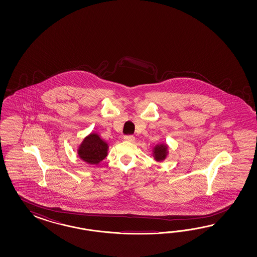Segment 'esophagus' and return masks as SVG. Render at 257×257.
<instances>
[{"label":"esophagus","mask_w":257,"mask_h":257,"mask_svg":"<svg viewBox=\"0 0 257 257\" xmlns=\"http://www.w3.org/2000/svg\"><path fill=\"white\" fill-rule=\"evenodd\" d=\"M124 140L129 141V142H134L135 141V137L132 136V135H127V136L124 137Z\"/></svg>","instance_id":"34e87169"}]
</instances>
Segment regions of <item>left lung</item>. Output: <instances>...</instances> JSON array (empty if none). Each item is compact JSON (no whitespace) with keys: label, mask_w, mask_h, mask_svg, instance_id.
Masks as SVG:
<instances>
[{"label":"left lung","mask_w":257,"mask_h":257,"mask_svg":"<svg viewBox=\"0 0 257 257\" xmlns=\"http://www.w3.org/2000/svg\"><path fill=\"white\" fill-rule=\"evenodd\" d=\"M166 151H167L166 146H163V145L155 148V156H156V159L157 161L163 160L166 156Z\"/></svg>","instance_id":"left-lung-1"}]
</instances>
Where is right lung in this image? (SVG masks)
I'll use <instances>...</instances> for the list:
<instances>
[{"mask_svg":"<svg viewBox=\"0 0 257 257\" xmlns=\"http://www.w3.org/2000/svg\"><path fill=\"white\" fill-rule=\"evenodd\" d=\"M78 153L80 157L87 163H99L107 156V144L99 136L91 134L83 141Z\"/></svg>","mask_w":257,"mask_h":257,"instance_id":"add662e5","label":"right lung"}]
</instances>
